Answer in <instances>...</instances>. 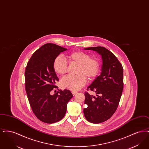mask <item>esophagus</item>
Masks as SVG:
<instances>
[{
    "instance_id": "34e87169",
    "label": "esophagus",
    "mask_w": 149,
    "mask_h": 149,
    "mask_svg": "<svg viewBox=\"0 0 149 149\" xmlns=\"http://www.w3.org/2000/svg\"><path fill=\"white\" fill-rule=\"evenodd\" d=\"M71 93H72V95H75L77 93V92H74V91H72Z\"/></svg>"
}]
</instances>
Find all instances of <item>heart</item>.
<instances>
[{
	"instance_id": "heart-1",
	"label": "heart",
	"mask_w": 149,
	"mask_h": 149,
	"mask_svg": "<svg viewBox=\"0 0 149 149\" xmlns=\"http://www.w3.org/2000/svg\"><path fill=\"white\" fill-rule=\"evenodd\" d=\"M66 61L70 65H78L76 77L68 76L60 81L62 88L77 91L81 89L88 80H93L97 77L99 71L98 61L91 58V56L84 52L75 51L68 54ZM53 68L57 74L64 76L68 71V65L65 61L60 57H57L54 61Z\"/></svg>"
}]
</instances>
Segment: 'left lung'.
I'll return each instance as SVG.
<instances>
[{
    "label": "left lung",
    "instance_id": "8db88e82",
    "mask_svg": "<svg viewBox=\"0 0 149 149\" xmlns=\"http://www.w3.org/2000/svg\"><path fill=\"white\" fill-rule=\"evenodd\" d=\"M85 49L97 51L103 60L100 75L87 89L96 93L97 97L85 92L86 108L83 110L86 120L100 123L109 119L118 106L123 89V70L117 58L105 47L97 46Z\"/></svg>",
    "mask_w": 149,
    "mask_h": 149
}]
</instances>
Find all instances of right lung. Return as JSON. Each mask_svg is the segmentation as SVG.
<instances>
[{"label":"right lung","instance_id":"obj_1","mask_svg":"<svg viewBox=\"0 0 149 149\" xmlns=\"http://www.w3.org/2000/svg\"><path fill=\"white\" fill-rule=\"evenodd\" d=\"M67 50L54 43H46L36 50L26 68L25 89L32 110L39 120L54 123L62 120L67 104L73 97L70 91L57 89L58 79L53 68L56 57Z\"/></svg>","mask_w":149,"mask_h":149}]
</instances>
